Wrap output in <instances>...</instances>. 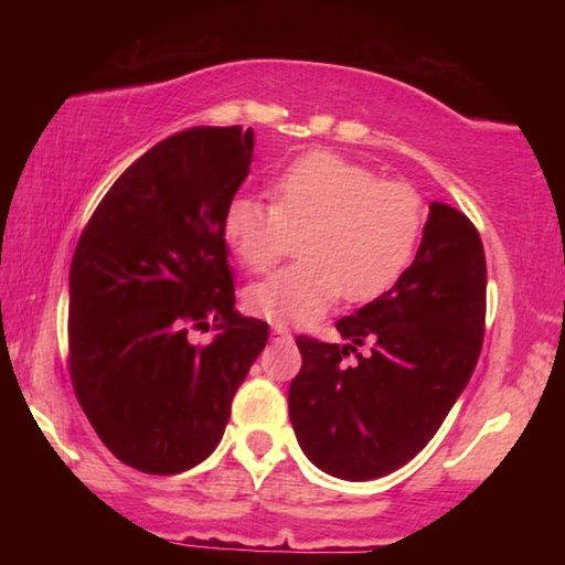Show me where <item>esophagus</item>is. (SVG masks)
<instances>
[{
	"label": "esophagus",
	"instance_id": "1",
	"mask_svg": "<svg viewBox=\"0 0 565 565\" xmlns=\"http://www.w3.org/2000/svg\"><path fill=\"white\" fill-rule=\"evenodd\" d=\"M271 337H274L276 341H291V331L286 329V327H281V323H274V327H271Z\"/></svg>",
	"mask_w": 565,
	"mask_h": 565
}]
</instances>
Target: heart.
<instances>
[{
	"mask_svg": "<svg viewBox=\"0 0 565 565\" xmlns=\"http://www.w3.org/2000/svg\"><path fill=\"white\" fill-rule=\"evenodd\" d=\"M224 238L248 271H266L299 236L303 259L246 291L248 311L276 323H311L341 296L361 303L386 294L414 262L424 204L404 181L333 151H309L271 181V204L236 196Z\"/></svg>",
	"mask_w": 565,
	"mask_h": 565,
	"instance_id": "b5f03b06",
	"label": "heart"
}]
</instances>
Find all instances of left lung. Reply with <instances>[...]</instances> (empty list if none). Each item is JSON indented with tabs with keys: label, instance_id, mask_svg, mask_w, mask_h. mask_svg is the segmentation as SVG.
Segmentation results:
<instances>
[{
	"label": "left lung",
	"instance_id": "1",
	"mask_svg": "<svg viewBox=\"0 0 565 565\" xmlns=\"http://www.w3.org/2000/svg\"><path fill=\"white\" fill-rule=\"evenodd\" d=\"M337 329L343 347L296 337L291 426L321 471L371 481L431 441L481 356L486 254L471 218L434 202L414 264ZM351 352L356 362L345 361Z\"/></svg>",
	"mask_w": 565,
	"mask_h": 565
}]
</instances>
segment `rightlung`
<instances>
[{
	"label": "right lung",
	"mask_w": 565,
	"mask_h": 565,
	"mask_svg": "<svg viewBox=\"0 0 565 565\" xmlns=\"http://www.w3.org/2000/svg\"><path fill=\"white\" fill-rule=\"evenodd\" d=\"M254 157L252 127H191L114 181L70 269V376L102 444L169 476L222 441L232 401L269 339L234 309L224 212ZM214 322V342L190 341Z\"/></svg>",
	"instance_id": "obj_1"
}]
</instances>
